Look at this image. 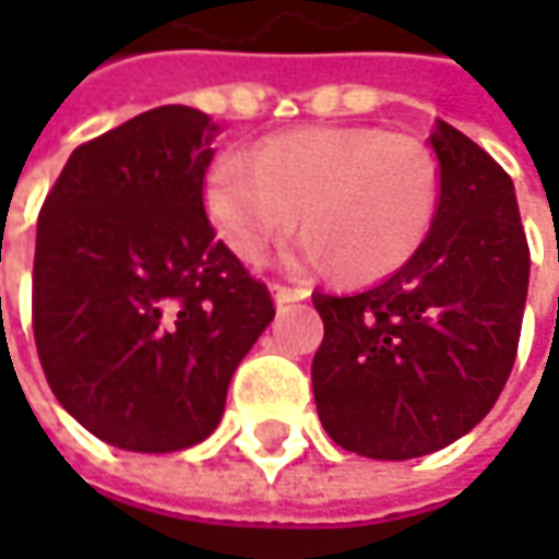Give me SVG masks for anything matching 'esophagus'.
<instances>
[{
  "label": "esophagus",
  "instance_id": "obj_1",
  "mask_svg": "<svg viewBox=\"0 0 559 559\" xmlns=\"http://www.w3.org/2000/svg\"><path fill=\"white\" fill-rule=\"evenodd\" d=\"M311 295L308 286H286V283H273V298H276V305L283 308V305H292V301H305Z\"/></svg>",
  "mask_w": 559,
  "mask_h": 559
}]
</instances>
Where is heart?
<instances>
[{
    "mask_svg": "<svg viewBox=\"0 0 559 559\" xmlns=\"http://www.w3.org/2000/svg\"><path fill=\"white\" fill-rule=\"evenodd\" d=\"M439 162L407 133L298 130L258 155L229 148L207 170L204 207L242 261H261L305 207L298 264L333 261L345 280H382L417 254L439 211Z\"/></svg>",
    "mask_w": 559,
    "mask_h": 559,
    "instance_id": "heart-1",
    "label": "heart"
}]
</instances>
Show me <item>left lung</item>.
Here are the masks:
<instances>
[{"label":"left lung","instance_id":"8db88e82","mask_svg":"<svg viewBox=\"0 0 559 559\" xmlns=\"http://www.w3.org/2000/svg\"><path fill=\"white\" fill-rule=\"evenodd\" d=\"M429 142L441 192L423 248L373 289L313 292L317 414L335 444L376 461L466 436L504 392L523 330L528 242L513 180L444 120Z\"/></svg>","mask_w":559,"mask_h":559}]
</instances>
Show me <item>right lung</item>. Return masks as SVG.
Masks as SVG:
<instances>
[{
    "label": "right lung",
    "instance_id": "add662e5",
    "mask_svg": "<svg viewBox=\"0 0 559 559\" xmlns=\"http://www.w3.org/2000/svg\"><path fill=\"white\" fill-rule=\"evenodd\" d=\"M214 133L186 105L136 115L76 145L36 221L43 373L80 426L123 451L207 439L276 313L204 214Z\"/></svg>",
    "mask_w": 559,
    "mask_h": 559
}]
</instances>
